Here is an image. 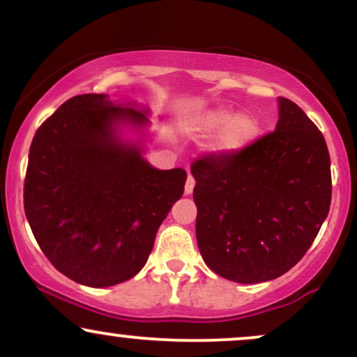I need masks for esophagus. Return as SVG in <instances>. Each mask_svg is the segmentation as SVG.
I'll return each mask as SVG.
<instances>
[{
  "label": "esophagus",
  "instance_id": "obj_1",
  "mask_svg": "<svg viewBox=\"0 0 357 357\" xmlns=\"http://www.w3.org/2000/svg\"><path fill=\"white\" fill-rule=\"evenodd\" d=\"M192 190H195V178H192L191 174H188L186 184H184V192H186V195H191Z\"/></svg>",
  "mask_w": 357,
  "mask_h": 357
}]
</instances>
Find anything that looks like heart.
I'll use <instances>...</instances> for the list:
<instances>
[{
	"label": "heart",
	"instance_id": "heart-1",
	"mask_svg": "<svg viewBox=\"0 0 357 357\" xmlns=\"http://www.w3.org/2000/svg\"><path fill=\"white\" fill-rule=\"evenodd\" d=\"M181 130L186 137L204 141L215 137L211 153L221 158L236 155L247 151L260 137V121L252 114H238L227 107H211L188 114L181 121Z\"/></svg>",
	"mask_w": 357,
	"mask_h": 357
}]
</instances>
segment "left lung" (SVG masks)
Returning <instances> with one entry per match:
<instances>
[{
  "instance_id": "obj_1",
  "label": "left lung",
  "mask_w": 357,
  "mask_h": 357,
  "mask_svg": "<svg viewBox=\"0 0 357 357\" xmlns=\"http://www.w3.org/2000/svg\"><path fill=\"white\" fill-rule=\"evenodd\" d=\"M273 132L236 155L191 166L196 240L204 264L236 284L284 275L305 255L331 206V158L321 130L278 97Z\"/></svg>"
}]
</instances>
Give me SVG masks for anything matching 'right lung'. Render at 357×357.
Masks as SVG:
<instances>
[{
	"label": "right lung",
	"instance_id": "obj_1",
	"mask_svg": "<svg viewBox=\"0 0 357 357\" xmlns=\"http://www.w3.org/2000/svg\"><path fill=\"white\" fill-rule=\"evenodd\" d=\"M149 114L137 102L84 93L36 130L24 213L53 267L77 284L104 289L137 275L183 196L186 173L144 158Z\"/></svg>",
	"mask_w": 357,
	"mask_h": 357
}]
</instances>
